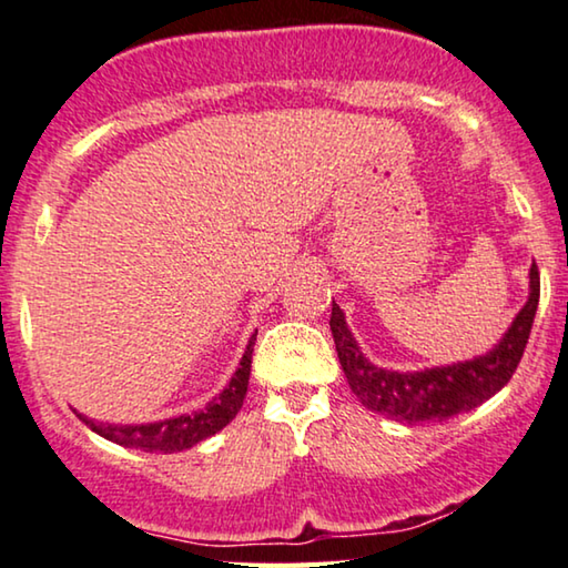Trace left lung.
Masks as SVG:
<instances>
[{
	"instance_id": "1",
	"label": "left lung",
	"mask_w": 568,
	"mask_h": 568,
	"mask_svg": "<svg viewBox=\"0 0 568 568\" xmlns=\"http://www.w3.org/2000/svg\"><path fill=\"white\" fill-rule=\"evenodd\" d=\"M540 298V273L532 262L530 267V298L509 326L505 339L491 353L476 361L429 367L422 373H390L371 365L355 345V337L345 324V314L332 301V337L337 345V357L353 394L371 412L386 414L396 422H443L455 414L476 409L491 398L513 378L523 361L525 345L530 339L532 318Z\"/></svg>"
}]
</instances>
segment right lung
I'll return each mask as SVG.
<instances>
[{
  "label": "right lung",
  "instance_id": "add662e5",
  "mask_svg": "<svg viewBox=\"0 0 568 568\" xmlns=\"http://www.w3.org/2000/svg\"><path fill=\"white\" fill-rule=\"evenodd\" d=\"M254 339H257V334H252L242 363H239L229 386L223 388L221 394L201 412L185 414V417L154 422V425H100V422L87 419L82 414H79V419H82L90 429H94V433L105 437V440H113L123 447H135V450H146V453L187 450V447H193L195 443H201L205 437H211L219 433V429L226 427L229 422L236 417L239 409H242L246 386H250Z\"/></svg>",
  "mask_w": 568,
  "mask_h": 568
}]
</instances>
